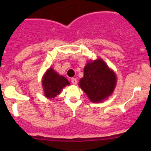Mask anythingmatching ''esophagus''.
<instances>
[{"label": "esophagus", "instance_id": "esophagus-1", "mask_svg": "<svg viewBox=\"0 0 151 151\" xmlns=\"http://www.w3.org/2000/svg\"><path fill=\"white\" fill-rule=\"evenodd\" d=\"M71 83H72L73 85H76L77 84V79H75V78H71Z\"/></svg>", "mask_w": 151, "mask_h": 151}]
</instances>
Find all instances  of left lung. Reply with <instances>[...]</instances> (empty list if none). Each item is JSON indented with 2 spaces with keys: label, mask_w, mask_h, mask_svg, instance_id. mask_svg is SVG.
<instances>
[{
  "label": "left lung",
  "mask_w": 151,
  "mask_h": 151,
  "mask_svg": "<svg viewBox=\"0 0 151 151\" xmlns=\"http://www.w3.org/2000/svg\"><path fill=\"white\" fill-rule=\"evenodd\" d=\"M115 74L101 59L89 62L84 68L80 86L92 102H101L113 92Z\"/></svg>",
  "instance_id": "8db88e82"
}]
</instances>
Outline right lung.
Here are the masks:
<instances>
[{
    "instance_id": "right-lung-1",
    "label": "right lung",
    "mask_w": 151,
    "mask_h": 151,
    "mask_svg": "<svg viewBox=\"0 0 151 151\" xmlns=\"http://www.w3.org/2000/svg\"><path fill=\"white\" fill-rule=\"evenodd\" d=\"M45 94L47 98H55L60 93L63 87L69 85V82L63 76H60L52 69L49 68L42 80Z\"/></svg>"
}]
</instances>
